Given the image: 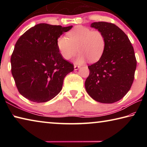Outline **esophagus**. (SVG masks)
<instances>
[{
  "mask_svg": "<svg viewBox=\"0 0 147 147\" xmlns=\"http://www.w3.org/2000/svg\"><path fill=\"white\" fill-rule=\"evenodd\" d=\"M80 67L78 66V65H74V71H77V70H78V69H80Z\"/></svg>",
  "mask_w": 147,
  "mask_h": 147,
  "instance_id": "esophagus-1",
  "label": "esophagus"
}]
</instances>
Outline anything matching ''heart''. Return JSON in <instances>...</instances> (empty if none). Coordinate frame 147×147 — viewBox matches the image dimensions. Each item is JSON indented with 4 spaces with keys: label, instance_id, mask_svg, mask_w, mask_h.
I'll return each mask as SVG.
<instances>
[{
    "label": "heart",
    "instance_id": "obj_1",
    "mask_svg": "<svg viewBox=\"0 0 147 147\" xmlns=\"http://www.w3.org/2000/svg\"><path fill=\"white\" fill-rule=\"evenodd\" d=\"M68 38L61 36L57 39L56 45L63 58L69 60L80 54L76 59V63L82 64L88 60L93 63L102 56L106 47L104 34L98 30L82 26H77L69 32Z\"/></svg>",
    "mask_w": 147,
    "mask_h": 147
}]
</instances>
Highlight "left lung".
<instances>
[{"instance_id":"8db88e82","label":"left lung","mask_w":147,"mask_h":147,"mask_svg":"<svg viewBox=\"0 0 147 147\" xmlns=\"http://www.w3.org/2000/svg\"><path fill=\"white\" fill-rule=\"evenodd\" d=\"M91 27L104 34L106 47L101 58L88 66L86 91L98 102H115L125 96L134 82L137 65L134 48L128 36L115 24L94 22Z\"/></svg>"}]
</instances>
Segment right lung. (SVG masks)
I'll return each instance as SVG.
<instances>
[{"label":"right lung","instance_id":"obj_1","mask_svg":"<svg viewBox=\"0 0 147 147\" xmlns=\"http://www.w3.org/2000/svg\"><path fill=\"white\" fill-rule=\"evenodd\" d=\"M72 27L39 23L17 40L11 57V74L24 98L45 102L61 91L64 78L74 66L61 56L56 41Z\"/></svg>","mask_w":147,"mask_h":147}]
</instances>
